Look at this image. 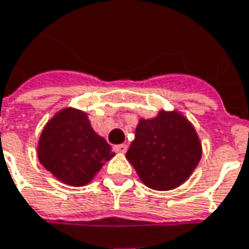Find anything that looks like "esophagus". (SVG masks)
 <instances>
[{
  "label": "esophagus",
  "instance_id": "34e87169",
  "mask_svg": "<svg viewBox=\"0 0 249 249\" xmlns=\"http://www.w3.org/2000/svg\"><path fill=\"white\" fill-rule=\"evenodd\" d=\"M114 150H115L116 153L124 154V153L127 151V146H126V144H116V146H114Z\"/></svg>",
  "mask_w": 249,
  "mask_h": 249
}]
</instances>
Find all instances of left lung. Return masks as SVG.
Returning <instances> with one entry per match:
<instances>
[{
  "label": "left lung",
  "instance_id": "1",
  "mask_svg": "<svg viewBox=\"0 0 249 249\" xmlns=\"http://www.w3.org/2000/svg\"><path fill=\"white\" fill-rule=\"evenodd\" d=\"M202 156L195 126L177 110L141 118L126 158L147 188L172 190L186 182Z\"/></svg>",
  "mask_w": 249,
  "mask_h": 249
}]
</instances>
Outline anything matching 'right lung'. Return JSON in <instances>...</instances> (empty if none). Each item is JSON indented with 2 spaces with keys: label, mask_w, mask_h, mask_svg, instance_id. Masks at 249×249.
Masks as SVG:
<instances>
[{
  "label": "right lung",
  "mask_w": 249,
  "mask_h": 249,
  "mask_svg": "<svg viewBox=\"0 0 249 249\" xmlns=\"http://www.w3.org/2000/svg\"><path fill=\"white\" fill-rule=\"evenodd\" d=\"M115 153L95 133L88 115L64 107L49 119L40 134L37 158L57 181L68 186H86Z\"/></svg>",
  "instance_id": "1"
}]
</instances>
